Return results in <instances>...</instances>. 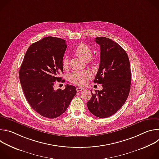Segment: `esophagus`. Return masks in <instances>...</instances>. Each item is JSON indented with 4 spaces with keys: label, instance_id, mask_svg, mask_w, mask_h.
I'll return each mask as SVG.
<instances>
[{
    "label": "esophagus",
    "instance_id": "esophagus-1",
    "mask_svg": "<svg viewBox=\"0 0 159 159\" xmlns=\"http://www.w3.org/2000/svg\"><path fill=\"white\" fill-rule=\"evenodd\" d=\"M85 89L83 88V87H77V92H80V91H82V90H84Z\"/></svg>",
    "mask_w": 159,
    "mask_h": 159
}]
</instances>
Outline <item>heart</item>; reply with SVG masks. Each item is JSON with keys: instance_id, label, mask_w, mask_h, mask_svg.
Instances as JSON below:
<instances>
[{"instance_id": "obj_1", "label": "heart", "mask_w": 159, "mask_h": 159, "mask_svg": "<svg viewBox=\"0 0 159 159\" xmlns=\"http://www.w3.org/2000/svg\"><path fill=\"white\" fill-rule=\"evenodd\" d=\"M74 52L77 57L85 61L90 63L94 62V59L91 58L93 55L92 50L85 43H80L75 49ZM69 58L65 56L62 59V66L65 69H66L69 66ZM92 76L91 72L88 70L73 72L69 75V80L75 85L82 86L87 84L88 80L91 78Z\"/></svg>"}]
</instances>
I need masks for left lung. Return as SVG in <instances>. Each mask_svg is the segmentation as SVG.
I'll return each instance as SVG.
<instances>
[{"instance_id":"1","label":"left lung","mask_w":159,"mask_h":159,"mask_svg":"<svg viewBox=\"0 0 159 159\" xmlns=\"http://www.w3.org/2000/svg\"><path fill=\"white\" fill-rule=\"evenodd\" d=\"M100 46V64L94 80L102 84L87 104L94 116L105 118L116 113L125 104L131 81L130 64L125 50L115 41L106 37H98Z\"/></svg>"}]
</instances>
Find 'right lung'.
Here are the masks:
<instances>
[{
    "label": "right lung",
    "instance_id": "add662e5",
    "mask_svg": "<svg viewBox=\"0 0 159 159\" xmlns=\"http://www.w3.org/2000/svg\"><path fill=\"white\" fill-rule=\"evenodd\" d=\"M66 47L65 39L43 38L29 47L21 64L19 80L25 96L43 117L52 119L62 115L77 94L75 87L71 85L67 84L63 90L53 88L55 81L61 80L58 75L63 72L62 59Z\"/></svg>",
    "mask_w": 159,
    "mask_h": 159
}]
</instances>
